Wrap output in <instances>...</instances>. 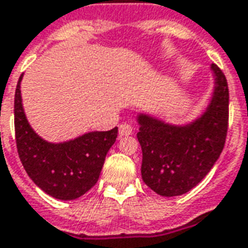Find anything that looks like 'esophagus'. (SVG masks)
Returning a JSON list of instances; mask_svg holds the SVG:
<instances>
[{"label": "esophagus", "instance_id": "34e87169", "mask_svg": "<svg viewBox=\"0 0 248 248\" xmlns=\"http://www.w3.org/2000/svg\"><path fill=\"white\" fill-rule=\"evenodd\" d=\"M133 132V128L131 124H128V123H123L119 125V135L120 136H129V135H132Z\"/></svg>", "mask_w": 248, "mask_h": 248}]
</instances>
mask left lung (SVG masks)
<instances>
[{
    "mask_svg": "<svg viewBox=\"0 0 248 248\" xmlns=\"http://www.w3.org/2000/svg\"><path fill=\"white\" fill-rule=\"evenodd\" d=\"M215 88L203 115L186 125H172L139 113L144 183L160 196H179L196 187L222 154L228 129V85L212 64Z\"/></svg>",
    "mask_w": 248,
    "mask_h": 248,
    "instance_id": "obj_1",
    "label": "left lung"
}]
</instances>
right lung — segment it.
<instances>
[{
  "label": "right lung",
  "mask_w": 248,
  "mask_h": 248,
  "mask_svg": "<svg viewBox=\"0 0 248 248\" xmlns=\"http://www.w3.org/2000/svg\"><path fill=\"white\" fill-rule=\"evenodd\" d=\"M20 76L15 94V131L18 156L37 187L60 200L80 198L97 183L105 156L115 144L117 127L88 132L75 140L49 143L31 129L21 99Z\"/></svg>",
  "instance_id": "obj_1"
}]
</instances>
